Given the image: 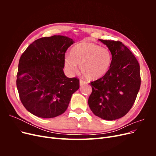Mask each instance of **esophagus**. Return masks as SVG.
<instances>
[{
    "mask_svg": "<svg viewBox=\"0 0 156 156\" xmlns=\"http://www.w3.org/2000/svg\"><path fill=\"white\" fill-rule=\"evenodd\" d=\"M79 83H80V86H83L84 84H86L87 83L85 81H83V80H82V79H80Z\"/></svg>",
    "mask_w": 156,
    "mask_h": 156,
    "instance_id": "esophagus-1",
    "label": "esophagus"
}]
</instances>
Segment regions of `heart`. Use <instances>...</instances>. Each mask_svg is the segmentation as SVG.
<instances>
[{
	"label": "heart",
	"mask_w": 156,
	"mask_h": 156,
	"mask_svg": "<svg viewBox=\"0 0 156 156\" xmlns=\"http://www.w3.org/2000/svg\"><path fill=\"white\" fill-rule=\"evenodd\" d=\"M111 61L112 55L107 48H101L91 42H82L72 48L70 56L64 58V66L69 72H74L77 70V64L80 65L84 77L95 80L107 73Z\"/></svg>",
	"instance_id": "1"
}]
</instances>
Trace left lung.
Here are the masks:
<instances>
[{
    "label": "left lung",
    "mask_w": 156,
    "mask_h": 156,
    "mask_svg": "<svg viewBox=\"0 0 156 156\" xmlns=\"http://www.w3.org/2000/svg\"><path fill=\"white\" fill-rule=\"evenodd\" d=\"M112 55L109 69L90 82L88 103L94 115L106 120L125 116L133 105L140 87V66L130 50L119 41L100 40Z\"/></svg>",
    "instance_id": "1"
}]
</instances>
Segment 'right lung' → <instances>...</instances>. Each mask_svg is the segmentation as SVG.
<instances>
[{
  "instance_id": "obj_1",
  "label": "right lung",
  "mask_w": 156,
  "mask_h": 156,
  "mask_svg": "<svg viewBox=\"0 0 156 156\" xmlns=\"http://www.w3.org/2000/svg\"><path fill=\"white\" fill-rule=\"evenodd\" d=\"M74 41L64 36L35 40L19 61L16 84L26 109L40 118L51 119L67 109L79 79L64 75L65 53Z\"/></svg>"
}]
</instances>
